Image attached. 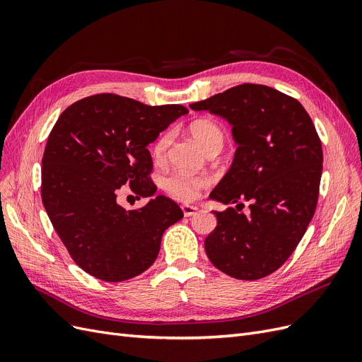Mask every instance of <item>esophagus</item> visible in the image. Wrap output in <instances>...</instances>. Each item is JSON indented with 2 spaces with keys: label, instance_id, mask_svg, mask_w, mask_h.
I'll use <instances>...</instances> for the list:
<instances>
[{
  "label": "esophagus",
  "instance_id": "esophagus-1",
  "mask_svg": "<svg viewBox=\"0 0 362 362\" xmlns=\"http://www.w3.org/2000/svg\"><path fill=\"white\" fill-rule=\"evenodd\" d=\"M197 211H198V209L195 206H189V204L182 206V212H183L185 216H192V215L197 214Z\"/></svg>",
  "mask_w": 362,
  "mask_h": 362
}]
</instances>
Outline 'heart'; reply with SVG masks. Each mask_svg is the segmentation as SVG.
Masks as SVG:
<instances>
[{"label":"heart","instance_id":"b5f03b06","mask_svg":"<svg viewBox=\"0 0 362 362\" xmlns=\"http://www.w3.org/2000/svg\"><path fill=\"white\" fill-rule=\"evenodd\" d=\"M191 135L194 136L195 141L200 144V147L206 151L211 150H221L224 146V131L221 129V126L211 120H200L191 124L189 127ZM173 141V134L164 132L158 136V139L151 148L153 153V159L156 162H164L167 158V151ZM211 185V177L204 176V174H186V173H173L164 180L165 191L177 200L182 202H192L197 198L198 192L207 188Z\"/></svg>","mask_w":362,"mask_h":362}]
</instances>
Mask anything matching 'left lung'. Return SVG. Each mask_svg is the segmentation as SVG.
<instances>
[{
	"mask_svg": "<svg viewBox=\"0 0 362 362\" xmlns=\"http://www.w3.org/2000/svg\"><path fill=\"white\" fill-rule=\"evenodd\" d=\"M189 107L226 119L238 143L211 198L250 203L248 214L235 207L214 212L218 224L204 240L207 257L238 279L271 275L295 251L316 211L323 167L316 127L295 98L260 84L231 87Z\"/></svg>",
	"mask_w": 362,
	"mask_h": 362,
	"instance_id": "left-lung-1",
	"label": "left lung"
}]
</instances>
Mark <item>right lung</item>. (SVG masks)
I'll return each mask as SVG.
<instances>
[{"label": "right lung", "mask_w": 362, "mask_h": 362, "mask_svg": "<svg viewBox=\"0 0 362 362\" xmlns=\"http://www.w3.org/2000/svg\"><path fill=\"white\" fill-rule=\"evenodd\" d=\"M186 112L183 105L150 107L102 93L72 103L58 117L42 159V202L87 274L110 283L143 274L156 260L164 231L183 218L164 195L126 211L117 192L126 183L138 198L156 192L147 146Z\"/></svg>", "instance_id": "1"}]
</instances>
